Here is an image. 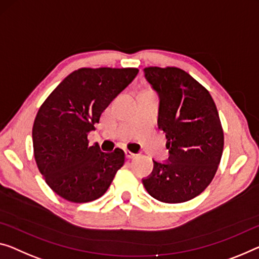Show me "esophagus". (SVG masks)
<instances>
[{
  "label": "esophagus",
  "mask_w": 259,
  "mask_h": 259,
  "mask_svg": "<svg viewBox=\"0 0 259 259\" xmlns=\"http://www.w3.org/2000/svg\"><path fill=\"white\" fill-rule=\"evenodd\" d=\"M126 157L127 158H134V157H137V155L133 154V153H131V152H126Z\"/></svg>",
  "instance_id": "obj_1"
}]
</instances>
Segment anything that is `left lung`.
Instances as JSON below:
<instances>
[{
	"mask_svg": "<svg viewBox=\"0 0 259 259\" xmlns=\"http://www.w3.org/2000/svg\"><path fill=\"white\" fill-rule=\"evenodd\" d=\"M145 76L160 96L158 128L165 133L170 161H154L142 183L166 204L191 200L215 175L224 150V131L208 90L177 67H147Z\"/></svg>",
	"mask_w": 259,
	"mask_h": 259,
	"instance_id": "left-lung-1",
	"label": "left lung"
}]
</instances>
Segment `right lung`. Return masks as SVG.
Instances as JSON below:
<instances>
[{
	"label": "right lung",
	"mask_w": 259,
	"mask_h": 259,
	"mask_svg": "<svg viewBox=\"0 0 259 259\" xmlns=\"http://www.w3.org/2000/svg\"><path fill=\"white\" fill-rule=\"evenodd\" d=\"M138 68H79L42 103L32 128L33 154L47 185L66 200L82 204L104 194L125 153H103L88 133L104 110L137 77Z\"/></svg>",
	"instance_id": "1"
}]
</instances>
